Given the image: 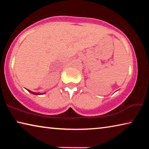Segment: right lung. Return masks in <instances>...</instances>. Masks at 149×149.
Listing matches in <instances>:
<instances>
[{"label": "right lung", "mask_w": 149, "mask_h": 149, "mask_svg": "<svg viewBox=\"0 0 149 149\" xmlns=\"http://www.w3.org/2000/svg\"><path fill=\"white\" fill-rule=\"evenodd\" d=\"M27 91H29V93H31V94H33V95H43V93H37L32 92V91H29V89H27Z\"/></svg>", "instance_id": "obj_1"}]
</instances>
